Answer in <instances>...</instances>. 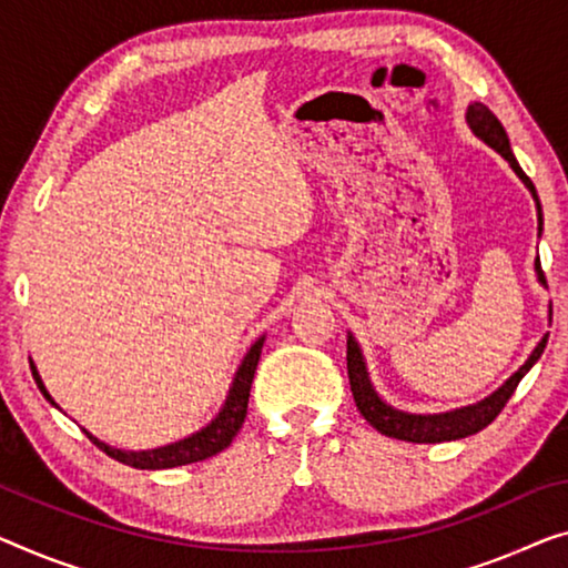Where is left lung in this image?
<instances>
[{"instance_id": "1", "label": "left lung", "mask_w": 568, "mask_h": 568, "mask_svg": "<svg viewBox=\"0 0 568 568\" xmlns=\"http://www.w3.org/2000/svg\"><path fill=\"white\" fill-rule=\"evenodd\" d=\"M467 122L474 130V134L485 140L489 148H495L497 152H500L507 163L513 165V171L523 178V183L528 185L532 199H536V206H538V232H540V226H544V214H540V201H538L536 185H532L530 178L523 173V168L518 165V160H515L505 126L500 124V120H497L493 112H489L485 104H471L469 112H467ZM536 270H538L540 281L546 283L540 260H536ZM546 342H548V336L540 338V344L536 346V349H532L526 365L515 372V375L507 379L500 390L485 397V400L477 403V405H469V408H459V410H452V413H438V416H410V413L395 410V408H390V405H385L383 400H379L377 393L372 390V385H369L365 359H362V352H359L357 342H354V336L346 338V372H349V385H352L354 403H357V410L362 413V416H365V420L369 423L372 428H377L379 434H385L390 438H397V442L442 444V442H456V438H467L471 434H479L481 428H487L489 423L500 416L507 400L513 397L515 387H518L520 379L526 377V372L532 365H536L540 354H544Z\"/></svg>"}]
</instances>
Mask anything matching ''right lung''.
<instances>
[{"instance_id":"add662e5","label":"right lung","mask_w":568,"mask_h":568,"mask_svg":"<svg viewBox=\"0 0 568 568\" xmlns=\"http://www.w3.org/2000/svg\"><path fill=\"white\" fill-rule=\"evenodd\" d=\"M262 342H265V338H257V342L252 344V349L247 352V357H244L240 369H236L234 385H232V390H230V397H226L222 413H219V416L211 420L206 428H201L199 434L183 438V442H175L171 446L152 448V452H122V448H112V446L101 444L99 438H94V436L89 434V430H87V436L106 456H112V459L122 462V464H126V467H134V469H173V467H183V464L203 462V459H209V456H216L219 452H224V448L232 444V438L236 436V430L242 428L244 416H247L250 387H252V379H255V369H257V362H260ZM30 367H32V377H36L40 393L45 395L50 403H53V397L48 395L45 385H42V379L38 375L36 365H30Z\"/></svg>"}]
</instances>
